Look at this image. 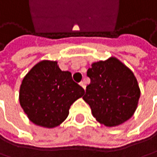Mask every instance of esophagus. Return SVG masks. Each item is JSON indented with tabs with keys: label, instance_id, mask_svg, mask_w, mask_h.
<instances>
[{
	"label": "esophagus",
	"instance_id": "1",
	"mask_svg": "<svg viewBox=\"0 0 157 157\" xmlns=\"http://www.w3.org/2000/svg\"><path fill=\"white\" fill-rule=\"evenodd\" d=\"M80 86H81L84 89H86V83H85L84 81H82V82L80 83Z\"/></svg>",
	"mask_w": 157,
	"mask_h": 157
}]
</instances>
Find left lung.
<instances>
[{"label":"left lung","mask_w":157,"mask_h":157,"mask_svg":"<svg viewBox=\"0 0 157 157\" xmlns=\"http://www.w3.org/2000/svg\"><path fill=\"white\" fill-rule=\"evenodd\" d=\"M84 100L96 120L107 127L122 124L134 114L141 91L133 72L115 57L94 62Z\"/></svg>","instance_id":"8db88e82"}]
</instances>
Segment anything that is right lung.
I'll return each mask as SVG.
<instances>
[{
    "label": "right lung",
    "mask_w": 157,
    "mask_h": 157,
    "mask_svg": "<svg viewBox=\"0 0 157 157\" xmlns=\"http://www.w3.org/2000/svg\"><path fill=\"white\" fill-rule=\"evenodd\" d=\"M84 94L70 71H61L57 61L42 60L24 77L19 102L34 124L55 128L66 120L72 103Z\"/></svg>",
    "instance_id": "1"
}]
</instances>
